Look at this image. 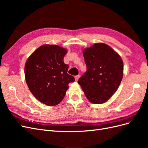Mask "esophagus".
Listing matches in <instances>:
<instances>
[{"label":"esophagus","mask_w":148,"mask_h":148,"mask_svg":"<svg viewBox=\"0 0 148 148\" xmlns=\"http://www.w3.org/2000/svg\"><path fill=\"white\" fill-rule=\"evenodd\" d=\"M79 78V75H77V76H75V81L76 82H77L78 81V78Z\"/></svg>","instance_id":"34e87169"}]
</instances>
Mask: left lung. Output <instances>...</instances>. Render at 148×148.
I'll return each mask as SVG.
<instances>
[{"label":"left lung","instance_id":"1","mask_svg":"<svg viewBox=\"0 0 148 148\" xmlns=\"http://www.w3.org/2000/svg\"><path fill=\"white\" fill-rule=\"evenodd\" d=\"M87 70L78 79L87 99L93 104H102L117 91L123 78L122 58L104 43H96L84 49Z\"/></svg>","mask_w":148,"mask_h":148}]
</instances>
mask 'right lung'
Segmentation results:
<instances>
[{
  "instance_id": "add662e5",
  "label": "right lung",
  "mask_w": 148,
  "mask_h": 148,
  "mask_svg": "<svg viewBox=\"0 0 148 148\" xmlns=\"http://www.w3.org/2000/svg\"><path fill=\"white\" fill-rule=\"evenodd\" d=\"M67 50L57 45L44 44L33 52L26 61L25 75L31 92L47 106H56L63 100L69 84L75 82L67 73L64 64Z\"/></svg>"
}]
</instances>
